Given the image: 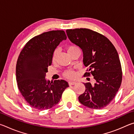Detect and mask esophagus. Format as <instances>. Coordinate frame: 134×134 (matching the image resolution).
<instances>
[{
    "label": "esophagus",
    "mask_w": 134,
    "mask_h": 134,
    "mask_svg": "<svg viewBox=\"0 0 134 134\" xmlns=\"http://www.w3.org/2000/svg\"><path fill=\"white\" fill-rule=\"evenodd\" d=\"M69 84L70 86H71V85H76V81H70L69 82Z\"/></svg>",
    "instance_id": "34e87169"
}]
</instances>
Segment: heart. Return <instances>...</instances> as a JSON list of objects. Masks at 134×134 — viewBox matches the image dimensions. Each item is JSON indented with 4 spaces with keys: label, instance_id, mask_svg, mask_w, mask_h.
Wrapping results in <instances>:
<instances>
[{
    "label": "heart",
    "instance_id": "1",
    "mask_svg": "<svg viewBox=\"0 0 134 134\" xmlns=\"http://www.w3.org/2000/svg\"><path fill=\"white\" fill-rule=\"evenodd\" d=\"M76 48H77V47L76 46H74V45H71V46H69L67 48V51L68 53H70V52L72 51L74 49H75ZM59 54V49H56L55 51L54 52L53 54V62H55L57 58L58 55ZM63 75L67 79H73L74 78H76V72L72 70H67L66 71H65L63 73Z\"/></svg>",
    "mask_w": 134,
    "mask_h": 134
}]
</instances>
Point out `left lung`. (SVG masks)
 <instances>
[{
    "instance_id": "8db88e82",
    "label": "left lung",
    "mask_w": 134,
    "mask_h": 134,
    "mask_svg": "<svg viewBox=\"0 0 134 134\" xmlns=\"http://www.w3.org/2000/svg\"><path fill=\"white\" fill-rule=\"evenodd\" d=\"M69 39L82 49L83 64L89 70L85 76H93L95 83H84L86 90L79 96L84 106L95 109L106 107L116 96L122 72L118 54L105 36L89 29H67Z\"/></svg>"
}]
</instances>
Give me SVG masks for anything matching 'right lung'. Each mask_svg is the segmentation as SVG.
Instances as JSON below:
<instances>
[{
	"label": "right lung",
	"instance_id": "add662e5",
	"mask_svg": "<svg viewBox=\"0 0 134 134\" xmlns=\"http://www.w3.org/2000/svg\"><path fill=\"white\" fill-rule=\"evenodd\" d=\"M66 39L64 31L46 32L29 40L20 53L16 67L18 87L33 108L42 110L54 107L69 86L64 80L50 82L45 79L54 50Z\"/></svg>",
	"mask_w": 134,
	"mask_h": 134
}]
</instances>
